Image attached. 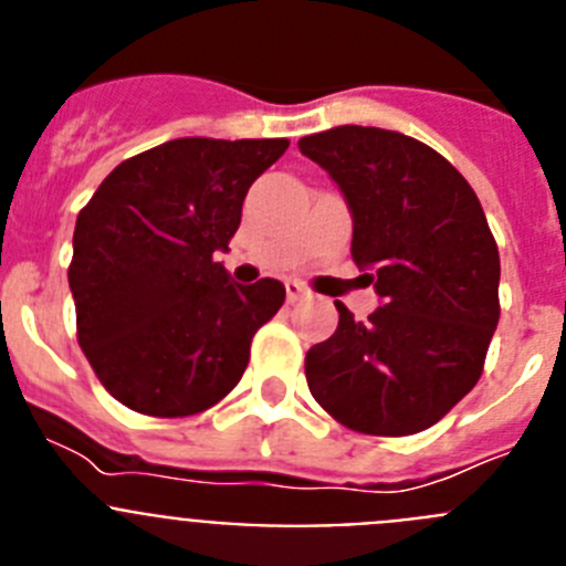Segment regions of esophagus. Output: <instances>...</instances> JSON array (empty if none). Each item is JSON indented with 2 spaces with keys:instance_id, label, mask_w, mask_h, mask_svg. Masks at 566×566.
Wrapping results in <instances>:
<instances>
[{
  "instance_id": "34e87169",
  "label": "esophagus",
  "mask_w": 566,
  "mask_h": 566,
  "mask_svg": "<svg viewBox=\"0 0 566 566\" xmlns=\"http://www.w3.org/2000/svg\"><path fill=\"white\" fill-rule=\"evenodd\" d=\"M303 297H306V289L300 286L297 280H289V283H286V300H289V303H297V300H303Z\"/></svg>"
}]
</instances>
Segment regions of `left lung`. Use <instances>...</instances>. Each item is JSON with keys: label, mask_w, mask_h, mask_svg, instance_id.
I'll list each match as a JSON object with an SVG mask.
<instances>
[{"label": "left lung", "mask_w": 566, "mask_h": 566, "mask_svg": "<svg viewBox=\"0 0 566 566\" xmlns=\"http://www.w3.org/2000/svg\"><path fill=\"white\" fill-rule=\"evenodd\" d=\"M352 209V258L382 297L365 323L337 300V332L306 354L308 391L339 424L408 437L479 382L499 323V249L448 158L379 127L300 138Z\"/></svg>", "instance_id": "obj_1"}]
</instances>
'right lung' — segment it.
I'll return each instance as SVG.
<instances>
[{"label": "right lung", "mask_w": 566, "mask_h": 566, "mask_svg": "<svg viewBox=\"0 0 566 566\" xmlns=\"http://www.w3.org/2000/svg\"><path fill=\"white\" fill-rule=\"evenodd\" d=\"M286 138H175L122 161L78 212L67 280L96 377L147 417L221 402L252 337L286 300L280 280L232 283L227 252L254 178Z\"/></svg>", "instance_id": "1"}]
</instances>
